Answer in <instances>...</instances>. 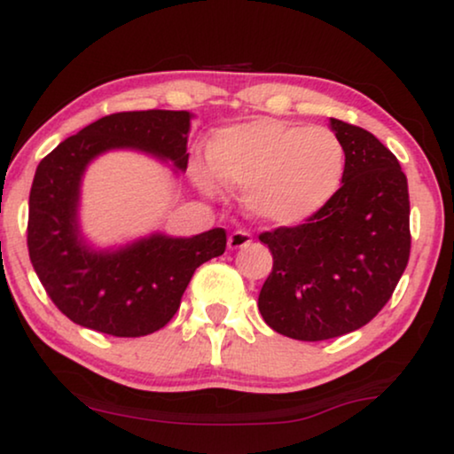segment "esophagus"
<instances>
[{
	"label": "esophagus",
	"mask_w": 454,
	"mask_h": 454,
	"mask_svg": "<svg viewBox=\"0 0 454 454\" xmlns=\"http://www.w3.org/2000/svg\"><path fill=\"white\" fill-rule=\"evenodd\" d=\"M250 244H252V233L244 231V229H238V231H233L227 239L229 250H241V247H246Z\"/></svg>",
	"instance_id": "34e87169"
}]
</instances>
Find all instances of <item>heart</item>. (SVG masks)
<instances>
[{
  "instance_id": "heart-1",
  "label": "heart",
  "mask_w": 454,
  "mask_h": 454,
  "mask_svg": "<svg viewBox=\"0 0 454 454\" xmlns=\"http://www.w3.org/2000/svg\"><path fill=\"white\" fill-rule=\"evenodd\" d=\"M208 167L196 177L213 190L223 184L246 190L260 219L297 225L326 207L345 176V148L328 128L283 120H254L219 129L208 145Z\"/></svg>"
}]
</instances>
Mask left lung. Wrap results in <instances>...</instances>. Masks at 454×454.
<instances>
[{
	"label": "left lung",
	"instance_id": "obj_1",
	"mask_svg": "<svg viewBox=\"0 0 454 454\" xmlns=\"http://www.w3.org/2000/svg\"><path fill=\"white\" fill-rule=\"evenodd\" d=\"M345 148L343 185L295 227L258 235L272 270L258 308L272 331L297 340L353 333L393 295L409 262V190L399 160L374 134L331 120Z\"/></svg>",
	"mask_w": 454,
	"mask_h": 454
}]
</instances>
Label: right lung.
<instances>
[{"instance_id": "add662e5", "label": "right lung", "mask_w": 454, "mask_h": 454, "mask_svg": "<svg viewBox=\"0 0 454 454\" xmlns=\"http://www.w3.org/2000/svg\"><path fill=\"white\" fill-rule=\"evenodd\" d=\"M188 111L105 115L53 148L36 167L28 198V256L47 295L72 322L111 337H145L169 322L198 266L221 256L225 229L194 238L151 235L115 252H95L78 229L80 177L97 154L138 151L188 167Z\"/></svg>"}]
</instances>
